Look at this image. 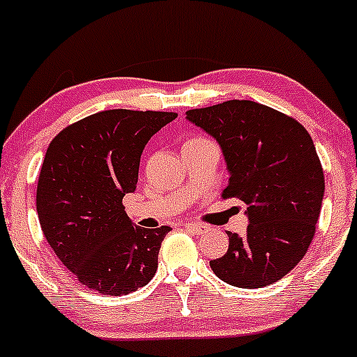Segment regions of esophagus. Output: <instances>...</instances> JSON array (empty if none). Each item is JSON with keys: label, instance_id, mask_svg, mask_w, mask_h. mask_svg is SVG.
I'll return each instance as SVG.
<instances>
[{"label": "esophagus", "instance_id": "1", "mask_svg": "<svg viewBox=\"0 0 357 357\" xmlns=\"http://www.w3.org/2000/svg\"><path fill=\"white\" fill-rule=\"evenodd\" d=\"M183 226H185L187 229H190V231H194L195 235H202V233L206 231V226H201L197 223H183Z\"/></svg>", "mask_w": 357, "mask_h": 357}]
</instances>
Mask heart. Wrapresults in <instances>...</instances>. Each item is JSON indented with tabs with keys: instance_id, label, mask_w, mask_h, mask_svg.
Masks as SVG:
<instances>
[{
	"instance_id": "heart-1",
	"label": "heart",
	"mask_w": 357,
	"mask_h": 357,
	"mask_svg": "<svg viewBox=\"0 0 357 357\" xmlns=\"http://www.w3.org/2000/svg\"><path fill=\"white\" fill-rule=\"evenodd\" d=\"M194 139H197V137H194Z\"/></svg>"
}]
</instances>
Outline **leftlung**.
I'll return each instance as SVG.
<instances>
[{
    "instance_id": "left-lung-1",
    "label": "left lung",
    "mask_w": 357,
    "mask_h": 357,
    "mask_svg": "<svg viewBox=\"0 0 357 357\" xmlns=\"http://www.w3.org/2000/svg\"><path fill=\"white\" fill-rule=\"evenodd\" d=\"M185 116L221 146L229 174L223 197L247 204V233H228V252L211 269L245 289L274 284L305 257L320 216L325 180L312 137L293 117L252 100Z\"/></svg>"
}]
</instances>
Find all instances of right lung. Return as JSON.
<instances>
[{"label":"right lung","mask_w":357,"mask_h":357,"mask_svg":"<svg viewBox=\"0 0 357 357\" xmlns=\"http://www.w3.org/2000/svg\"><path fill=\"white\" fill-rule=\"evenodd\" d=\"M175 112L114 109L63 129L49 144L37 183L45 240L68 271L109 296L146 286L170 226L141 228L122 197L134 192L141 153Z\"/></svg>","instance_id":"add662e5"}]
</instances>
